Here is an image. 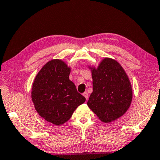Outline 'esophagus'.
<instances>
[{"mask_svg": "<svg viewBox=\"0 0 160 160\" xmlns=\"http://www.w3.org/2000/svg\"><path fill=\"white\" fill-rule=\"evenodd\" d=\"M83 95H84V96L85 97V98H86V99H88V92H87V91H86V92H84V93H83Z\"/></svg>", "mask_w": 160, "mask_h": 160, "instance_id": "obj_1", "label": "esophagus"}]
</instances>
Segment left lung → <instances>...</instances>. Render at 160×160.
I'll return each mask as SVG.
<instances>
[{"mask_svg": "<svg viewBox=\"0 0 160 160\" xmlns=\"http://www.w3.org/2000/svg\"><path fill=\"white\" fill-rule=\"evenodd\" d=\"M92 92L88 101L90 109L104 123L112 122L127 111L132 90L127 75L120 64L104 59L93 69Z\"/></svg>", "mask_w": 160, "mask_h": 160, "instance_id": "obj_1", "label": "left lung"}]
</instances>
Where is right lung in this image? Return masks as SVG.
I'll use <instances>...</instances> for the list:
<instances>
[{
	"mask_svg": "<svg viewBox=\"0 0 160 160\" xmlns=\"http://www.w3.org/2000/svg\"><path fill=\"white\" fill-rule=\"evenodd\" d=\"M70 72L65 62L51 60L38 72L32 86V98L37 112L55 125L68 121L86 100L69 79Z\"/></svg>",
	"mask_w": 160,
	"mask_h": 160,
	"instance_id": "1",
	"label": "right lung"
}]
</instances>
